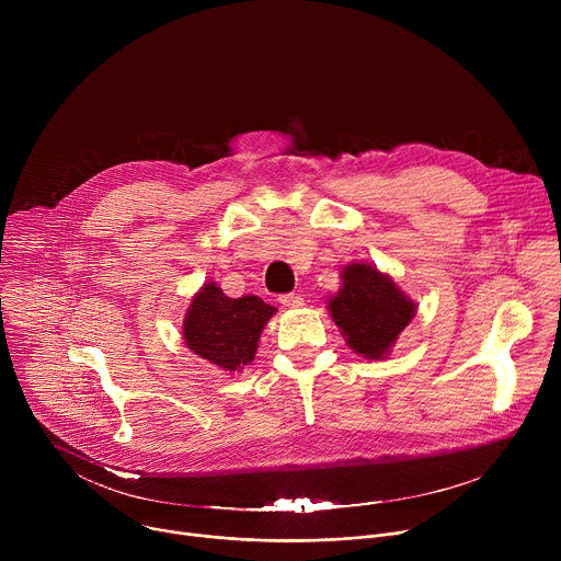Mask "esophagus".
Segmentation results:
<instances>
[{"mask_svg": "<svg viewBox=\"0 0 561 561\" xmlns=\"http://www.w3.org/2000/svg\"><path fill=\"white\" fill-rule=\"evenodd\" d=\"M279 304L286 308H299V306H304V299L295 293H286V295H279Z\"/></svg>", "mask_w": 561, "mask_h": 561, "instance_id": "34e87169", "label": "esophagus"}]
</instances>
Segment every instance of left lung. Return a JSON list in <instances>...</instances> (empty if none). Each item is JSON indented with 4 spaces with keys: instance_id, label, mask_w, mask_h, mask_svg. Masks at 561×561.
<instances>
[{
    "instance_id": "obj_1",
    "label": "left lung",
    "mask_w": 561,
    "mask_h": 561,
    "mask_svg": "<svg viewBox=\"0 0 561 561\" xmlns=\"http://www.w3.org/2000/svg\"><path fill=\"white\" fill-rule=\"evenodd\" d=\"M329 310L357 355L383 359L411 324L417 306L375 266L348 264L342 271V288L329 299Z\"/></svg>"
}]
</instances>
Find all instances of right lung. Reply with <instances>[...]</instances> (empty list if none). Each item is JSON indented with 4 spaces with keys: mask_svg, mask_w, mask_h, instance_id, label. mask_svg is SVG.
<instances>
[{
    "mask_svg": "<svg viewBox=\"0 0 561 561\" xmlns=\"http://www.w3.org/2000/svg\"><path fill=\"white\" fill-rule=\"evenodd\" d=\"M273 314L275 306L257 295L232 299L215 282H208L186 310L184 342L221 370H242L255 359L260 335Z\"/></svg>",
    "mask_w": 561,
    "mask_h": 561,
    "instance_id": "add662e5",
    "label": "right lung"
}]
</instances>
